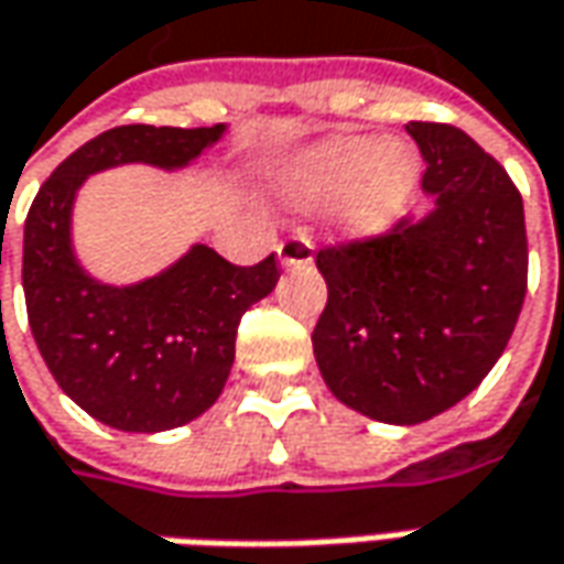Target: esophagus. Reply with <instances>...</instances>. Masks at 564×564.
<instances>
[{"label":"esophagus","mask_w":564,"mask_h":564,"mask_svg":"<svg viewBox=\"0 0 564 564\" xmlns=\"http://www.w3.org/2000/svg\"><path fill=\"white\" fill-rule=\"evenodd\" d=\"M279 260L282 267H304L314 260V241L307 235H292L279 245Z\"/></svg>","instance_id":"34e87169"}]
</instances>
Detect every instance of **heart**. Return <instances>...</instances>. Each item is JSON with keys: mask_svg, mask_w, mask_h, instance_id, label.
I'll return each instance as SVG.
<instances>
[{"mask_svg": "<svg viewBox=\"0 0 564 564\" xmlns=\"http://www.w3.org/2000/svg\"><path fill=\"white\" fill-rule=\"evenodd\" d=\"M417 160L401 143L370 138H338L314 150L294 172L292 187L301 197L345 194V216L351 228H382L411 194Z\"/></svg>", "mask_w": 564, "mask_h": 564, "instance_id": "b5f03b06", "label": "heart"}]
</instances>
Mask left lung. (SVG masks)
<instances>
[{"instance_id": "obj_1", "label": "left lung", "mask_w": 564, "mask_h": 564, "mask_svg": "<svg viewBox=\"0 0 564 564\" xmlns=\"http://www.w3.org/2000/svg\"><path fill=\"white\" fill-rule=\"evenodd\" d=\"M436 209L382 235L326 245L314 355L341 404L423 423L470 395L506 351L528 292L524 204L462 128L411 121Z\"/></svg>"}]
</instances>
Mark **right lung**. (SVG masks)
<instances>
[{"instance_id": "obj_1", "label": "right lung", "mask_w": 564, "mask_h": 564, "mask_svg": "<svg viewBox=\"0 0 564 564\" xmlns=\"http://www.w3.org/2000/svg\"><path fill=\"white\" fill-rule=\"evenodd\" d=\"M219 134L223 124H119L75 150L28 209L21 279L33 341L62 392L106 426L160 433L200 417L226 386L241 316L282 270L275 253L235 267L197 245L141 285H99L72 253L75 191L109 165H185Z\"/></svg>"}]
</instances>
